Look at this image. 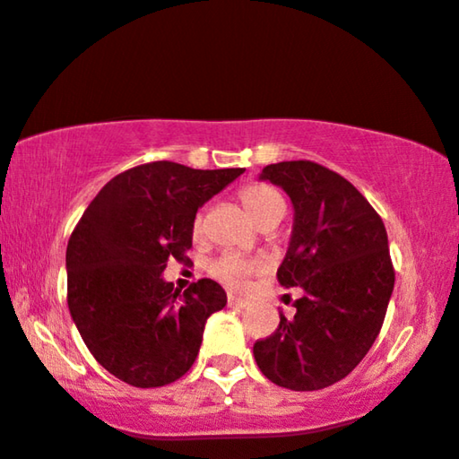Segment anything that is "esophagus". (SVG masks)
Returning a JSON list of instances; mask_svg holds the SVG:
<instances>
[{
    "instance_id": "34e87169",
    "label": "esophagus",
    "mask_w": 459,
    "mask_h": 459,
    "mask_svg": "<svg viewBox=\"0 0 459 459\" xmlns=\"http://www.w3.org/2000/svg\"><path fill=\"white\" fill-rule=\"evenodd\" d=\"M229 307L246 308V307H249V302L243 300V298H239V296H235V293H229Z\"/></svg>"
}]
</instances>
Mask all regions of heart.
Masks as SVG:
<instances>
[{"instance_id":"b5f03b06","label":"heart","mask_w":459,"mask_h":459,"mask_svg":"<svg viewBox=\"0 0 459 459\" xmlns=\"http://www.w3.org/2000/svg\"><path fill=\"white\" fill-rule=\"evenodd\" d=\"M241 204L252 213V218L258 224L271 222L274 218H281L285 212V204L281 195L274 188L266 185H247L239 191ZM204 230V213H197L193 220V233L199 235ZM266 262L262 258H249L239 254H222L210 264V273L222 283L230 285L233 290H243L247 281L264 271Z\"/></svg>"}]
</instances>
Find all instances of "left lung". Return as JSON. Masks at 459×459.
Returning <instances> with one entry per match:
<instances>
[{"label":"left lung","instance_id":"left-lung-1","mask_svg":"<svg viewBox=\"0 0 459 459\" xmlns=\"http://www.w3.org/2000/svg\"><path fill=\"white\" fill-rule=\"evenodd\" d=\"M262 180L283 188L293 204V233L277 279L300 287L296 315L254 344L262 374L290 390H321L363 361L394 287L388 235L369 201L315 161H281Z\"/></svg>","mask_w":459,"mask_h":459}]
</instances>
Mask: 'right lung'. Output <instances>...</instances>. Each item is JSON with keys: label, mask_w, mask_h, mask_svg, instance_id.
I'll return each instance as SVG.
<instances>
[{"label": "right lung", "mask_w": 459, "mask_h": 459, "mask_svg": "<svg viewBox=\"0 0 459 459\" xmlns=\"http://www.w3.org/2000/svg\"><path fill=\"white\" fill-rule=\"evenodd\" d=\"M246 169H193L151 161L108 180L66 246V302L88 351L136 388L172 384L193 368L207 316L226 307L216 281L185 293L161 279L185 262L193 220Z\"/></svg>", "instance_id": "obj_1"}]
</instances>
